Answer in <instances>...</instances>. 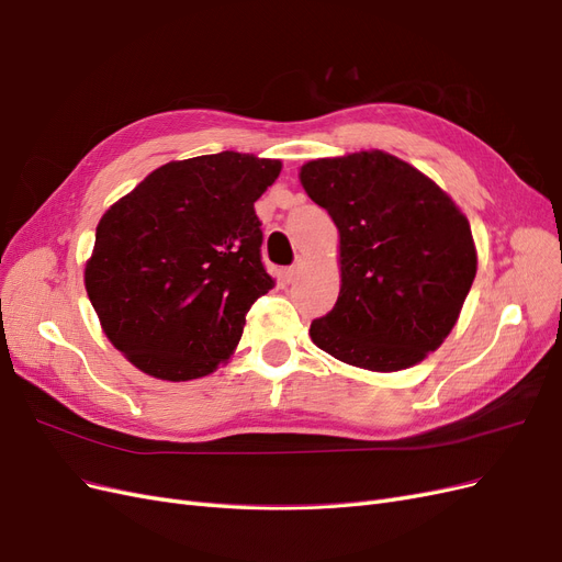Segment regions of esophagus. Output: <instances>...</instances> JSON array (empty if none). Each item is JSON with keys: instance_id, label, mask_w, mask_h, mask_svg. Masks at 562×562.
Returning a JSON list of instances; mask_svg holds the SVG:
<instances>
[{"instance_id": "obj_1", "label": "esophagus", "mask_w": 562, "mask_h": 562, "mask_svg": "<svg viewBox=\"0 0 562 562\" xmlns=\"http://www.w3.org/2000/svg\"><path fill=\"white\" fill-rule=\"evenodd\" d=\"M303 266H305V261L299 259L292 268H286V270H284V280H286V282H294V280L303 273Z\"/></svg>"}]
</instances>
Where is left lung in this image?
Masks as SVG:
<instances>
[{
    "mask_svg": "<svg viewBox=\"0 0 562 562\" xmlns=\"http://www.w3.org/2000/svg\"><path fill=\"white\" fill-rule=\"evenodd\" d=\"M299 178L340 236V294L310 324V338L363 370L417 366L451 334L476 276L465 213L438 182L384 150L313 159Z\"/></svg>",
    "mask_w": 562,
    "mask_h": 562,
    "instance_id": "8db88e82",
    "label": "left lung"
}]
</instances>
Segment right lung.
Here are the masks:
<instances>
[{"instance_id": "add662e5", "label": "right lung", "mask_w": 562, "mask_h": 562, "mask_svg": "<svg viewBox=\"0 0 562 562\" xmlns=\"http://www.w3.org/2000/svg\"><path fill=\"white\" fill-rule=\"evenodd\" d=\"M280 159L226 150L169 161L97 224L86 289L101 330L140 372L211 375L234 355L249 305L273 289L255 201Z\"/></svg>"}]
</instances>
